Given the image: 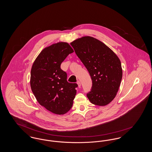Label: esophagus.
<instances>
[{"label":"esophagus","mask_w":152,"mask_h":152,"mask_svg":"<svg viewBox=\"0 0 152 152\" xmlns=\"http://www.w3.org/2000/svg\"><path fill=\"white\" fill-rule=\"evenodd\" d=\"M77 85H78L79 88H80V87H81V83H80V82L79 81H77Z\"/></svg>","instance_id":"34e87169"}]
</instances>
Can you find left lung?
Returning a JSON list of instances; mask_svg holds the SVG:
<instances>
[{"instance_id":"left-lung-1","label":"left lung","mask_w":152,"mask_h":152,"mask_svg":"<svg viewBox=\"0 0 152 152\" xmlns=\"http://www.w3.org/2000/svg\"><path fill=\"white\" fill-rule=\"evenodd\" d=\"M71 45L89 73L92 81L87 94L93 104L105 106L116 97L123 77L119 58L108 46L91 36L74 40Z\"/></svg>"}]
</instances>
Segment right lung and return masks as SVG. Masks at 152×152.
Here are the masks:
<instances>
[{
	"mask_svg": "<svg viewBox=\"0 0 152 152\" xmlns=\"http://www.w3.org/2000/svg\"><path fill=\"white\" fill-rule=\"evenodd\" d=\"M73 52L65 42H58L45 48L36 58L31 71L30 85L37 101L56 115H63L72 108L76 94V83L66 80V73L60 65Z\"/></svg>",
	"mask_w": 152,
	"mask_h": 152,
	"instance_id": "obj_1",
	"label": "right lung"
}]
</instances>
